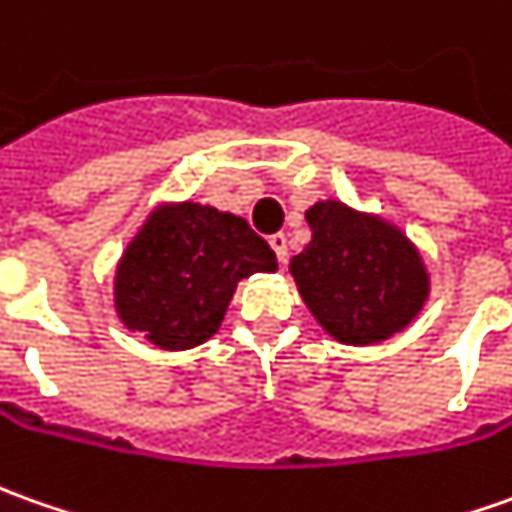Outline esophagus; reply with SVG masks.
<instances>
[{
	"label": "esophagus",
	"instance_id": "esophagus-1",
	"mask_svg": "<svg viewBox=\"0 0 512 512\" xmlns=\"http://www.w3.org/2000/svg\"><path fill=\"white\" fill-rule=\"evenodd\" d=\"M269 246L274 249V255H277V260H280V263H285V260H288V238H285L283 232L269 235Z\"/></svg>",
	"mask_w": 512,
	"mask_h": 512
}]
</instances>
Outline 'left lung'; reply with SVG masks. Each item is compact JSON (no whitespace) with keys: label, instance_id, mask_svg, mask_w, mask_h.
I'll return each mask as SVG.
<instances>
[{"label":"left lung","instance_id":"1","mask_svg":"<svg viewBox=\"0 0 512 512\" xmlns=\"http://www.w3.org/2000/svg\"><path fill=\"white\" fill-rule=\"evenodd\" d=\"M305 218L314 238L291 260V274L336 342H384L420 314L429 274L401 229L342 201H319Z\"/></svg>","mask_w":512,"mask_h":512}]
</instances>
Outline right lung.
<instances>
[{
    "mask_svg": "<svg viewBox=\"0 0 512 512\" xmlns=\"http://www.w3.org/2000/svg\"><path fill=\"white\" fill-rule=\"evenodd\" d=\"M274 269L269 243L243 218L184 201L156 210L128 243L114 305L156 347L190 350L224 322L238 280Z\"/></svg>",
    "mask_w": 512,
    "mask_h": 512,
    "instance_id": "1",
    "label": "right lung"
}]
</instances>
